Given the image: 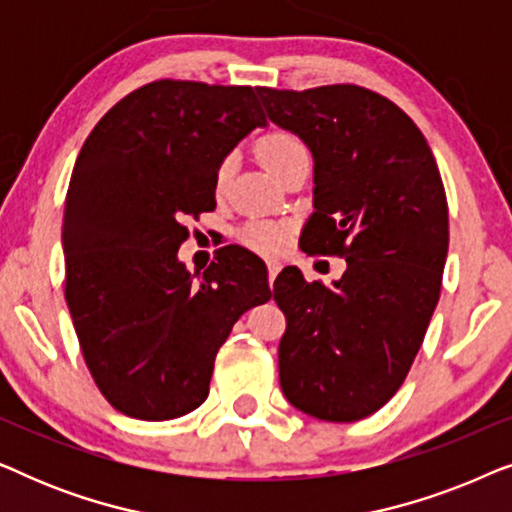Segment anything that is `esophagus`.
Masks as SVG:
<instances>
[{
    "mask_svg": "<svg viewBox=\"0 0 512 512\" xmlns=\"http://www.w3.org/2000/svg\"><path fill=\"white\" fill-rule=\"evenodd\" d=\"M279 270H282V263L279 261H268V284L272 286V282H275V277L279 275Z\"/></svg>",
    "mask_w": 512,
    "mask_h": 512,
    "instance_id": "1",
    "label": "esophagus"
}]
</instances>
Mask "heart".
<instances>
[{
	"instance_id": "heart-1",
	"label": "heart",
	"mask_w": 512,
	"mask_h": 512,
	"mask_svg": "<svg viewBox=\"0 0 512 512\" xmlns=\"http://www.w3.org/2000/svg\"><path fill=\"white\" fill-rule=\"evenodd\" d=\"M256 153L261 163L268 170L279 177L293 160L307 158V151L300 139L289 130H270L256 142ZM230 179H233V160L223 158L214 172V193L226 195ZM291 228L286 223H270V221H256L244 230V240L251 249L263 251V254H275L289 242Z\"/></svg>"
}]
</instances>
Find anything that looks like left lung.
<instances>
[{"label":"left lung","instance_id":"obj_1","mask_svg":"<svg viewBox=\"0 0 512 512\" xmlns=\"http://www.w3.org/2000/svg\"><path fill=\"white\" fill-rule=\"evenodd\" d=\"M256 93L270 121L312 151L314 212L300 242L347 261L333 286L298 268L275 279L286 317L279 384L305 415L356 422L401 387L438 305L450 242L443 179L412 118L373 90Z\"/></svg>","mask_w":512,"mask_h":512}]
</instances>
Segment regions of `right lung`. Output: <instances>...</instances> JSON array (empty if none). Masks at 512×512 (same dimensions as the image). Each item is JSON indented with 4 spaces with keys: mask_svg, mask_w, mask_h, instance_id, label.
<instances>
[{
    "mask_svg": "<svg viewBox=\"0 0 512 512\" xmlns=\"http://www.w3.org/2000/svg\"><path fill=\"white\" fill-rule=\"evenodd\" d=\"M265 116L251 86L153 81L90 132L69 179L65 300L97 389L123 415L165 422L205 403L233 324L270 300L265 263L226 247L200 282L177 258L212 212L214 172Z\"/></svg>",
    "mask_w": 512,
    "mask_h": 512,
    "instance_id": "1",
    "label": "right lung"
}]
</instances>
